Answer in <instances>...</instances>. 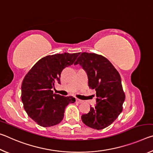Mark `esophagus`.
Returning a JSON list of instances; mask_svg holds the SVG:
<instances>
[{
	"mask_svg": "<svg viewBox=\"0 0 153 153\" xmlns=\"http://www.w3.org/2000/svg\"><path fill=\"white\" fill-rule=\"evenodd\" d=\"M76 101L77 103H82V102H83L82 100L78 99V98H76Z\"/></svg>",
	"mask_w": 153,
	"mask_h": 153,
	"instance_id": "1",
	"label": "esophagus"
}]
</instances>
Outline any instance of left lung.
<instances>
[{
	"instance_id": "8db88e82",
	"label": "left lung",
	"mask_w": 153,
	"mask_h": 153,
	"mask_svg": "<svg viewBox=\"0 0 153 153\" xmlns=\"http://www.w3.org/2000/svg\"><path fill=\"white\" fill-rule=\"evenodd\" d=\"M74 64L86 71L88 86L97 97L94 107L82 115L83 123L98 130L107 128L123 110L126 96L120 74L107 58L94 53H82Z\"/></svg>"
}]
</instances>
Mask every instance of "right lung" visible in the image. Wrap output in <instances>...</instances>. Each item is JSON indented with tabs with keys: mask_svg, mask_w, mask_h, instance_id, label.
<instances>
[{
	"mask_svg": "<svg viewBox=\"0 0 153 153\" xmlns=\"http://www.w3.org/2000/svg\"><path fill=\"white\" fill-rule=\"evenodd\" d=\"M80 53L55 54L40 59L25 75L22 84V100L30 118L42 127L57 125L73 97L53 94L55 83L61 84L62 71L73 65Z\"/></svg>",
	"mask_w": 153,
	"mask_h": 153,
	"instance_id": "1",
	"label": "right lung"
}]
</instances>
